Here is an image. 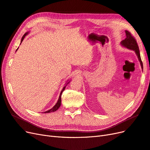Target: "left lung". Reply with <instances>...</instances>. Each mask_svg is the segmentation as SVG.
<instances>
[{"mask_svg": "<svg viewBox=\"0 0 150 150\" xmlns=\"http://www.w3.org/2000/svg\"><path fill=\"white\" fill-rule=\"evenodd\" d=\"M125 33H126V38H125V40L121 42V44H122V46L127 48V49L134 50L135 52L137 55L138 56V60L140 62V64H141L142 68L143 69V63L141 59V57H140L139 47L138 45V43L137 42V40H135V38L132 36L131 33L129 32L126 30L125 31Z\"/></svg>", "mask_w": 150, "mask_h": 150, "instance_id": "left-lung-1", "label": "left lung"}]
</instances>
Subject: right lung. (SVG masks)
Instances as JSON below:
<instances>
[{"label":"right lung","instance_id":"obj_1","mask_svg":"<svg viewBox=\"0 0 150 150\" xmlns=\"http://www.w3.org/2000/svg\"><path fill=\"white\" fill-rule=\"evenodd\" d=\"M28 32H26V33H25V34H24V35H23L22 38V39H21V43H22V42L23 41V38H25V37L28 34ZM17 49L16 50H17ZM70 81H69V82H67V83H66V85H65L64 87L63 88V89H62V91H61V93H60V94L59 98V100H58V101L57 102V103L55 105L54 107H53L52 108H51L50 110H48V111H46L45 112H44V113H50V112H55V111H57L58 109H59V108H60V105H61V96H62V93L63 91H64V90H65V87H66V86L67 85V84H69V83H70Z\"/></svg>","mask_w":150,"mask_h":150}]
</instances>
